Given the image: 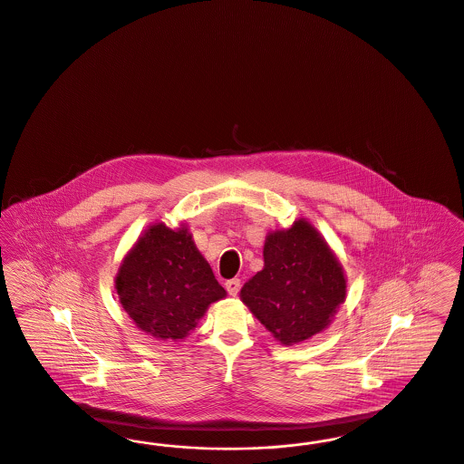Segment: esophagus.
<instances>
[{"mask_svg":"<svg viewBox=\"0 0 464 464\" xmlns=\"http://www.w3.org/2000/svg\"><path fill=\"white\" fill-rule=\"evenodd\" d=\"M224 286H226L227 293H229L231 296H237V295H238V291H240V279H237V277H235V279H229V281H226V285H224Z\"/></svg>","mask_w":464,"mask_h":464,"instance_id":"esophagus-1","label":"esophagus"}]
</instances>
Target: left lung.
Returning <instances> with one entry per match:
<instances>
[{
	"label": "left lung",
	"instance_id": "1",
	"mask_svg": "<svg viewBox=\"0 0 464 464\" xmlns=\"http://www.w3.org/2000/svg\"><path fill=\"white\" fill-rule=\"evenodd\" d=\"M241 302L281 344L322 333L346 298V277L334 252L306 219L266 237L264 269L248 279Z\"/></svg>",
	"mask_w": 464,
	"mask_h": 464
}]
</instances>
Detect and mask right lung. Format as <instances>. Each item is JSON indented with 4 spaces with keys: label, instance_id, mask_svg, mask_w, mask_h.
<instances>
[{
    "label": "right lung",
    "instance_id": "1",
    "mask_svg": "<svg viewBox=\"0 0 464 464\" xmlns=\"http://www.w3.org/2000/svg\"><path fill=\"white\" fill-rule=\"evenodd\" d=\"M114 283L128 317L162 341L185 339L208 304L226 296L185 224L178 229L149 226L123 258Z\"/></svg>",
    "mask_w": 464,
    "mask_h": 464
}]
</instances>
